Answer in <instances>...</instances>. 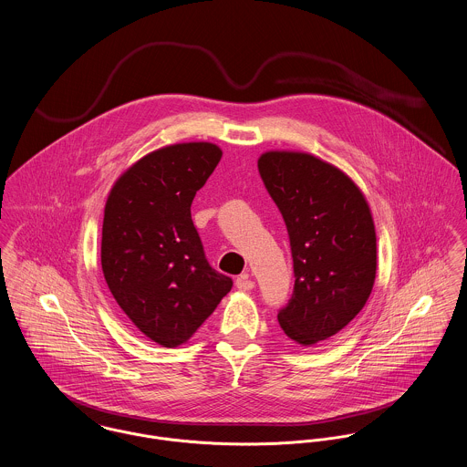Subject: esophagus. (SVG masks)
Returning a JSON list of instances; mask_svg holds the SVG:
<instances>
[{
  "instance_id": "34e87169",
  "label": "esophagus",
  "mask_w": 467,
  "mask_h": 467,
  "mask_svg": "<svg viewBox=\"0 0 467 467\" xmlns=\"http://www.w3.org/2000/svg\"><path fill=\"white\" fill-rule=\"evenodd\" d=\"M236 288L238 290H242V292H249V290H253L254 288V281L249 277V274H242L238 279H236Z\"/></svg>"
}]
</instances>
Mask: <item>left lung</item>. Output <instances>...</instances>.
I'll return each mask as SVG.
<instances>
[{
  "label": "left lung",
  "mask_w": 467,
  "mask_h": 467,
  "mask_svg": "<svg viewBox=\"0 0 467 467\" xmlns=\"http://www.w3.org/2000/svg\"><path fill=\"white\" fill-rule=\"evenodd\" d=\"M294 259V292L277 311L286 337L311 346L337 335L365 306L376 277V233L362 192L338 168L299 152L259 157Z\"/></svg>",
  "instance_id": "obj_1"
}]
</instances>
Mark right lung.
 <instances>
[{
    "mask_svg": "<svg viewBox=\"0 0 467 467\" xmlns=\"http://www.w3.org/2000/svg\"><path fill=\"white\" fill-rule=\"evenodd\" d=\"M222 150L182 143L129 168L110 190L102 270L119 308L164 348L186 342L229 294L231 277L209 265L192 202Z\"/></svg>",
    "mask_w": 467,
    "mask_h": 467,
    "instance_id": "add662e5",
    "label": "right lung"
}]
</instances>
